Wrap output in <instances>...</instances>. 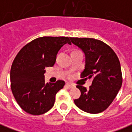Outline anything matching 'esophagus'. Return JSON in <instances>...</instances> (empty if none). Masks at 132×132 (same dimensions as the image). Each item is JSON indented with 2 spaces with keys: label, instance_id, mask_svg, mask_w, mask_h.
Here are the masks:
<instances>
[{
  "label": "esophagus",
  "instance_id": "esophagus-1",
  "mask_svg": "<svg viewBox=\"0 0 132 132\" xmlns=\"http://www.w3.org/2000/svg\"><path fill=\"white\" fill-rule=\"evenodd\" d=\"M66 87H68V88H72V87H73V85H72V84H71V83H66Z\"/></svg>",
  "mask_w": 132,
  "mask_h": 132
}]
</instances>
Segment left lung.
Instances as JSON below:
<instances>
[{
    "label": "left lung",
    "instance_id": "obj_1",
    "mask_svg": "<svg viewBox=\"0 0 132 132\" xmlns=\"http://www.w3.org/2000/svg\"><path fill=\"white\" fill-rule=\"evenodd\" d=\"M70 39L85 54L86 64L81 78H93L88 90L82 86H76L81 94L74 100L75 105L88 113H100L110 105L121 88L122 77L119 59L111 47L102 41L93 38Z\"/></svg>",
    "mask_w": 132,
    "mask_h": 132
}]
</instances>
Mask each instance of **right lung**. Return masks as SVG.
Returning <instances> with one entry per match:
<instances>
[{
	"label": "right lung",
	"mask_w": 132,
	"mask_h": 132,
	"mask_svg": "<svg viewBox=\"0 0 132 132\" xmlns=\"http://www.w3.org/2000/svg\"><path fill=\"white\" fill-rule=\"evenodd\" d=\"M67 43L71 44L67 37L37 38L15 58L10 70L11 90L20 107L27 113L42 114L54 105L56 94L65 82L45 83V68L54 65L58 52Z\"/></svg>",
	"instance_id": "1"
}]
</instances>
